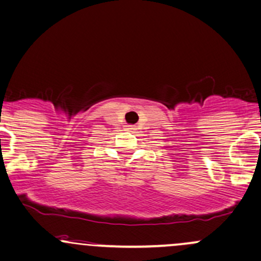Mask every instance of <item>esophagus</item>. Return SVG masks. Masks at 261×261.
Returning a JSON list of instances; mask_svg holds the SVG:
<instances>
[{"label": "esophagus", "instance_id": "esophagus-1", "mask_svg": "<svg viewBox=\"0 0 261 261\" xmlns=\"http://www.w3.org/2000/svg\"><path fill=\"white\" fill-rule=\"evenodd\" d=\"M127 130H130V131H133V130H135V126H133V125H130V126H127Z\"/></svg>", "mask_w": 261, "mask_h": 261}]
</instances>
